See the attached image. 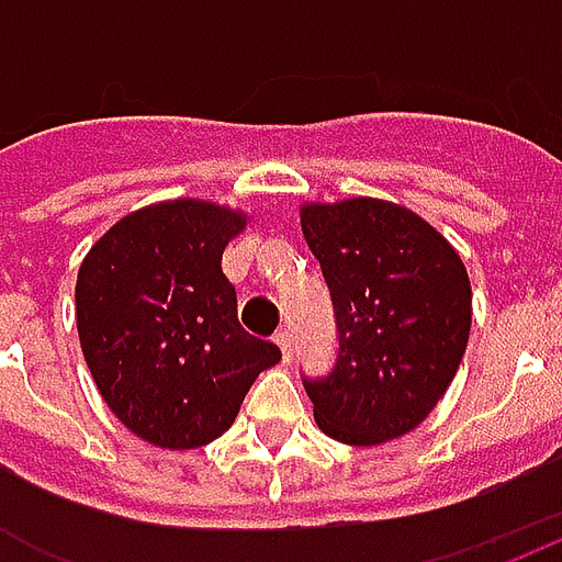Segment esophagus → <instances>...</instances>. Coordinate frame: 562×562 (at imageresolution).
I'll return each mask as SVG.
<instances>
[{
	"mask_svg": "<svg viewBox=\"0 0 562 562\" xmlns=\"http://www.w3.org/2000/svg\"><path fill=\"white\" fill-rule=\"evenodd\" d=\"M273 340H277V346H280L282 361L289 364V361H292V334H289V330H280V334H277Z\"/></svg>",
	"mask_w": 562,
	"mask_h": 562,
	"instance_id": "34e87169",
	"label": "esophagus"
}]
</instances>
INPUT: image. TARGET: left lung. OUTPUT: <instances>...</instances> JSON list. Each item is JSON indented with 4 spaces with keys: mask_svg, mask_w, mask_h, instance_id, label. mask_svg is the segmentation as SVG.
<instances>
[{
    "mask_svg": "<svg viewBox=\"0 0 562 562\" xmlns=\"http://www.w3.org/2000/svg\"><path fill=\"white\" fill-rule=\"evenodd\" d=\"M301 232L340 330L330 376L304 382L316 424L346 446L401 439L434 413L467 352L463 258L430 222L382 198L301 204Z\"/></svg>",
    "mask_w": 562,
    "mask_h": 562,
    "instance_id": "8db88e82",
    "label": "left lung"
}]
</instances>
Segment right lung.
I'll use <instances>...</instances> for the list:
<instances>
[{
    "label": "right lung",
    "instance_id": "1",
    "mask_svg": "<svg viewBox=\"0 0 562 562\" xmlns=\"http://www.w3.org/2000/svg\"><path fill=\"white\" fill-rule=\"evenodd\" d=\"M244 210L173 198L132 210L92 244L75 285L80 349L108 409L144 442L186 451L234 424L280 349L237 322L222 252Z\"/></svg>",
    "mask_w": 562,
    "mask_h": 562
}]
</instances>
